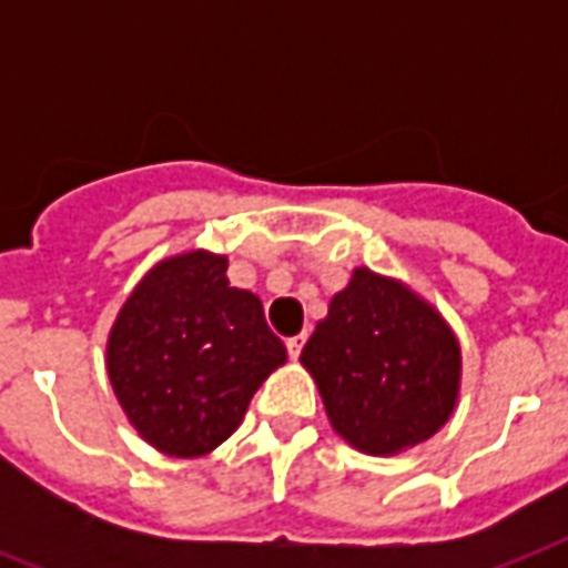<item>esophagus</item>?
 Returning <instances> with one entry per match:
<instances>
[{
	"label": "esophagus",
	"mask_w": 568,
	"mask_h": 568,
	"mask_svg": "<svg viewBox=\"0 0 568 568\" xmlns=\"http://www.w3.org/2000/svg\"><path fill=\"white\" fill-rule=\"evenodd\" d=\"M303 345H306V333L288 338V342H285V347H288V356H292V359H297V356H301V351H303Z\"/></svg>",
	"instance_id": "1"
}]
</instances>
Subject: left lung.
Returning <instances> with one entry per match:
<instances>
[{"label": "left lung", "mask_w": 568, "mask_h": 568, "mask_svg": "<svg viewBox=\"0 0 568 568\" xmlns=\"http://www.w3.org/2000/svg\"><path fill=\"white\" fill-rule=\"evenodd\" d=\"M333 430L351 448L395 457L445 427L463 354L450 324L395 276L354 267L301 354Z\"/></svg>", "instance_id": "8db88e82"}]
</instances>
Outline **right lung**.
<instances>
[{
    "instance_id": "add662e5",
    "label": "right lung",
    "mask_w": 568,
    "mask_h": 568,
    "mask_svg": "<svg viewBox=\"0 0 568 568\" xmlns=\"http://www.w3.org/2000/svg\"><path fill=\"white\" fill-rule=\"evenodd\" d=\"M226 256L155 262L120 306L105 368L138 436L168 457H203L235 433L250 397L285 365L262 301L232 288Z\"/></svg>"
}]
</instances>
